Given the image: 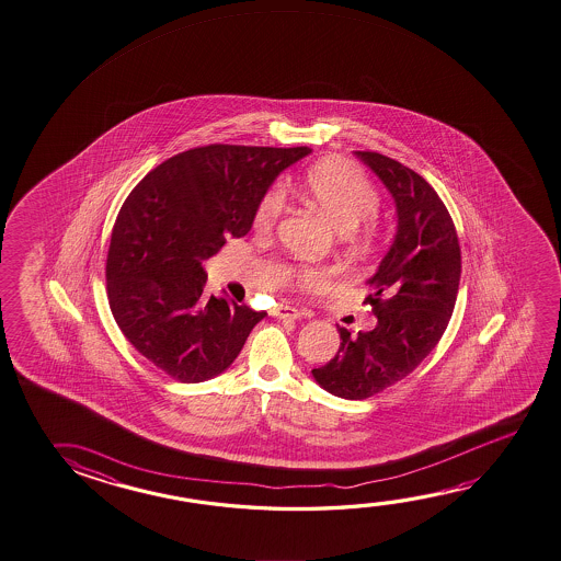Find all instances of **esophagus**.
<instances>
[{
  "label": "esophagus",
  "instance_id": "esophagus-1",
  "mask_svg": "<svg viewBox=\"0 0 561 561\" xmlns=\"http://www.w3.org/2000/svg\"><path fill=\"white\" fill-rule=\"evenodd\" d=\"M274 317L277 319H284V321H295V319H299L301 317V311L299 309H295L291 305L282 304L277 305L276 309L272 311Z\"/></svg>",
  "mask_w": 561,
  "mask_h": 561
}]
</instances>
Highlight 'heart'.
I'll return each mask as SVG.
<instances>
[{"mask_svg": "<svg viewBox=\"0 0 561 561\" xmlns=\"http://www.w3.org/2000/svg\"><path fill=\"white\" fill-rule=\"evenodd\" d=\"M305 193L340 232L358 229L362 222L376 215L379 207V195L368 178L346 162L314 165L305 180ZM284 213L285 190L279 184L272 185L257 202L254 225L256 229H274ZM291 276L301 287H319L329 279V272L324 267L299 266Z\"/></svg>", "mask_w": 561, "mask_h": 561, "instance_id": "obj_1", "label": "heart"}]
</instances>
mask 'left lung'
<instances>
[{
  "label": "left lung",
  "instance_id": "8db88e82",
  "mask_svg": "<svg viewBox=\"0 0 561 561\" xmlns=\"http://www.w3.org/2000/svg\"><path fill=\"white\" fill-rule=\"evenodd\" d=\"M356 157L393 195L399 222L393 247L368 282L376 329L350 336L339 327V352L312 369L329 393L354 401L396 386L431 354L450 322L461 276L458 232L434 187L393 158L369 150Z\"/></svg>",
  "mask_w": 561,
  "mask_h": 561
}]
</instances>
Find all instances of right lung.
<instances>
[{"label":"right lung","mask_w":561,"mask_h":561,"mask_svg":"<svg viewBox=\"0 0 561 561\" xmlns=\"http://www.w3.org/2000/svg\"><path fill=\"white\" fill-rule=\"evenodd\" d=\"M309 147L207 145L168 158L123 203L105 262L111 312L140 356L182 383L229 368L266 317L207 295L202 260L244 237L260 197Z\"/></svg>","instance_id":"add662e5"}]
</instances>
